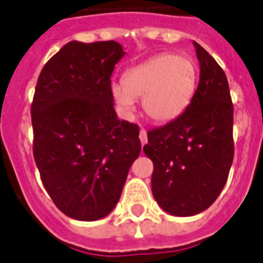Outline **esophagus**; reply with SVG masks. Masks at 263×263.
Masks as SVG:
<instances>
[{
	"mask_svg": "<svg viewBox=\"0 0 263 263\" xmlns=\"http://www.w3.org/2000/svg\"><path fill=\"white\" fill-rule=\"evenodd\" d=\"M139 139H140V143H142V146H144L147 143V132L146 129H140L139 132Z\"/></svg>",
	"mask_w": 263,
	"mask_h": 263,
	"instance_id": "esophagus-1",
	"label": "esophagus"
}]
</instances>
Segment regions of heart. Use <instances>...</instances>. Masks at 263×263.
<instances>
[{
    "label": "heart",
    "mask_w": 263,
    "mask_h": 263,
    "mask_svg": "<svg viewBox=\"0 0 263 263\" xmlns=\"http://www.w3.org/2000/svg\"><path fill=\"white\" fill-rule=\"evenodd\" d=\"M197 86V66L189 57L159 54L127 70L123 82L110 85L113 101L124 116L135 112L136 98L155 123H170L191 105Z\"/></svg>",
    "instance_id": "1"
}]
</instances>
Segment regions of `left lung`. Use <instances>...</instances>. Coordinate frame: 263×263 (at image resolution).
<instances>
[{
    "instance_id": "left-lung-1",
    "label": "left lung",
    "mask_w": 263,
    "mask_h": 263,
    "mask_svg": "<svg viewBox=\"0 0 263 263\" xmlns=\"http://www.w3.org/2000/svg\"><path fill=\"white\" fill-rule=\"evenodd\" d=\"M200 82L187 109L147 134L143 151L154 163L151 191L173 216H194L212 205L227 182L234 159V105L227 77L193 42Z\"/></svg>"
}]
</instances>
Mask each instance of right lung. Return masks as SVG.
Wrapping results in <instances>:
<instances>
[{
	"label": "right lung",
	"instance_id": "right-lung-1",
	"mask_svg": "<svg viewBox=\"0 0 263 263\" xmlns=\"http://www.w3.org/2000/svg\"><path fill=\"white\" fill-rule=\"evenodd\" d=\"M124 55L113 40H72L47 62L36 83V166L55 205L76 220L112 212L142 150L139 127L117 119L110 95V76Z\"/></svg>",
	"mask_w": 263,
	"mask_h": 263
}]
</instances>
